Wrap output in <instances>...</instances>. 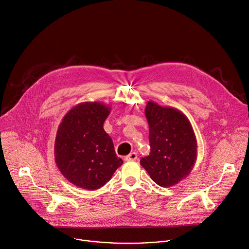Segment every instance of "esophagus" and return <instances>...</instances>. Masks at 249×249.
<instances>
[{"mask_svg": "<svg viewBox=\"0 0 249 249\" xmlns=\"http://www.w3.org/2000/svg\"><path fill=\"white\" fill-rule=\"evenodd\" d=\"M125 160L126 161H136L137 160V153H135V152L130 153L128 156L125 157Z\"/></svg>", "mask_w": 249, "mask_h": 249, "instance_id": "34e87169", "label": "esophagus"}]
</instances>
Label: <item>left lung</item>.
<instances>
[{
  "mask_svg": "<svg viewBox=\"0 0 249 249\" xmlns=\"http://www.w3.org/2000/svg\"><path fill=\"white\" fill-rule=\"evenodd\" d=\"M149 124V156L140 160L154 182L173 187L192 172L197 157L196 138L188 117L174 107L149 101L145 108Z\"/></svg>",
  "mask_w": 249,
  "mask_h": 249,
  "instance_id": "obj_1",
  "label": "left lung"
}]
</instances>
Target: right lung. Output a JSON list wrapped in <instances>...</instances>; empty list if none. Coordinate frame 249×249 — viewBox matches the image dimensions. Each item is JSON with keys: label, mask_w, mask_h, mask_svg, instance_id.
I'll list each match as a JSON object with an SVG mask.
<instances>
[{"label": "right lung", "mask_w": 249, "mask_h": 249, "mask_svg": "<svg viewBox=\"0 0 249 249\" xmlns=\"http://www.w3.org/2000/svg\"><path fill=\"white\" fill-rule=\"evenodd\" d=\"M110 106L82 102L62 118L54 142V159L63 177L88 191L103 187L123 164L103 124Z\"/></svg>", "instance_id": "right-lung-1"}]
</instances>
